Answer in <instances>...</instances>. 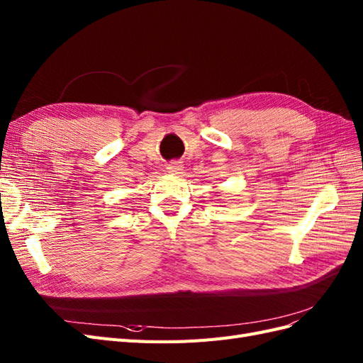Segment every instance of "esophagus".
Masks as SVG:
<instances>
[{
    "instance_id": "obj_1",
    "label": "esophagus",
    "mask_w": 363,
    "mask_h": 363,
    "mask_svg": "<svg viewBox=\"0 0 363 363\" xmlns=\"http://www.w3.org/2000/svg\"><path fill=\"white\" fill-rule=\"evenodd\" d=\"M167 169H168L169 174H180L183 171V164L180 162H177V160H174V162H171L168 164Z\"/></svg>"
}]
</instances>
